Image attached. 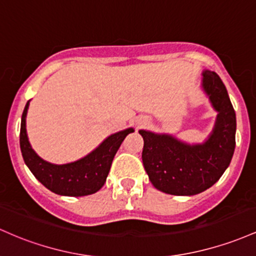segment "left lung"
<instances>
[{"instance_id": "1", "label": "left lung", "mask_w": 256, "mask_h": 256, "mask_svg": "<svg viewBox=\"0 0 256 256\" xmlns=\"http://www.w3.org/2000/svg\"><path fill=\"white\" fill-rule=\"evenodd\" d=\"M200 87L216 111L212 133L203 142L188 144L166 133L140 129L142 164L157 190L194 196L212 188L228 169L236 146V114L216 72L202 71Z\"/></svg>"}]
</instances>
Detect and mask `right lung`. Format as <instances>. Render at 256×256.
Listing matches in <instances>:
<instances>
[{
	"instance_id": "right-lung-1",
	"label": "right lung",
	"mask_w": 256,
	"mask_h": 256,
	"mask_svg": "<svg viewBox=\"0 0 256 256\" xmlns=\"http://www.w3.org/2000/svg\"><path fill=\"white\" fill-rule=\"evenodd\" d=\"M30 100L25 105L20 124V150L25 164L43 186L60 196L82 197L96 194L104 186L114 154L124 138L133 133L127 128L111 134L93 151L82 158L64 164H56L41 158L31 148L26 133V114Z\"/></svg>"
}]
</instances>
